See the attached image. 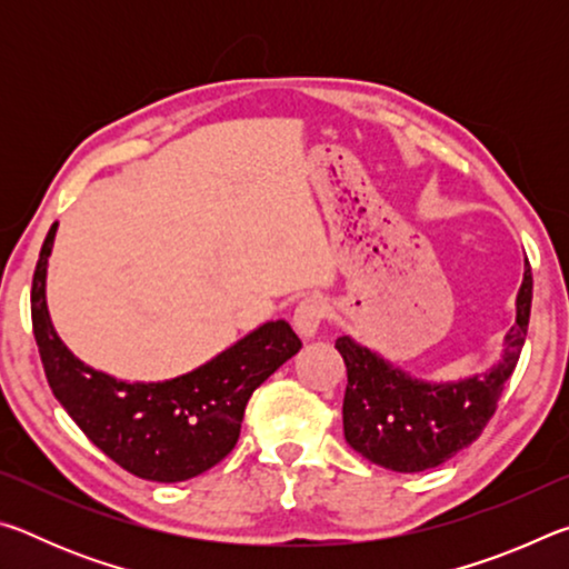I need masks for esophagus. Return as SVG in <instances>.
I'll return each mask as SVG.
<instances>
[{
	"label": "esophagus",
	"mask_w": 569,
	"mask_h": 569,
	"mask_svg": "<svg viewBox=\"0 0 569 569\" xmlns=\"http://www.w3.org/2000/svg\"><path fill=\"white\" fill-rule=\"evenodd\" d=\"M323 319H326V303L321 298H303V301L296 306L293 326L301 339H313V336L319 333Z\"/></svg>",
	"instance_id": "1"
}]
</instances>
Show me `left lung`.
I'll return each instance as SVG.
<instances>
[{"mask_svg": "<svg viewBox=\"0 0 569 569\" xmlns=\"http://www.w3.org/2000/svg\"><path fill=\"white\" fill-rule=\"evenodd\" d=\"M515 323L502 341V353L485 373L455 381L411 377L379 351L351 336H339L336 349L346 363L343 437L349 447L383 469L413 475L445 465L475 441L497 409L505 381L522 353L532 273L529 266L515 301Z\"/></svg>", "mask_w": 569, "mask_h": 569, "instance_id": "left-lung-1", "label": "left lung"}]
</instances>
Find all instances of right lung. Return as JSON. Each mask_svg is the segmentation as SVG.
I'll return each mask as SVG.
<instances>
[{
	"label": "right lung",
	"mask_w": 569,
	"mask_h": 569,
	"mask_svg": "<svg viewBox=\"0 0 569 569\" xmlns=\"http://www.w3.org/2000/svg\"><path fill=\"white\" fill-rule=\"evenodd\" d=\"M57 226L44 238L32 281L34 339L57 401L130 475L168 485L203 475L236 447L250 393L298 353L301 341L278 319L172 379L124 381L92 369L57 336L47 306Z\"/></svg>",
	"instance_id": "add662e5"
}]
</instances>
